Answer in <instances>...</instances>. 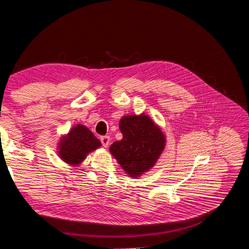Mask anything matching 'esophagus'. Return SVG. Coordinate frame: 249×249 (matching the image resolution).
Returning <instances> with one entry per match:
<instances>
[{
	"label": "esophagus",
	"instance_id": "1",
	"mask_svg": "<svg viewBox=\"0 0 249 249\" xmlns=\"http://www.w3.org/2000/svg\"><path fill=\"white\" fill-rule=\"evenodd\" d=\"M101 143L103 144L104 147H107V146L109 145V143H110V138L108 137V136H103V137H101Z\"/></svg>",
	"mask_w": 249,
	"mask_h": 249
}]
</instances>
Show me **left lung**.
I'll use <instances>...</instances> for the list:
<instances>
[{"mask_svg":"<svg viewBox=\"0 0 249 249\" xmlns=\"http://www.w3.org/2000/svg\"><path fill=\"white\" fill-rule=\"evenodd\" d=\"M123 138L109 150L128 176L137 178L155 166L165 147V136L145 113L125 116L120 120Z\"/></svg>","mask_w":249,"mask_h":249,"instance_id":"left-lung-1","label":"left lung"}]
</instances>
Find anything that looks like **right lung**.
<instances>
[{
    "label": "right lung",
    "mask_w": 249,
    "mask_h": 249,
    "mask_svg": "<svg viewBox=\"0 0 249 249\" xmlns=\"http://www.w3.org/2000/svg\"><path fill=\"white\" fill-rule=\"evenodd\" d=\"M101 146V142L86 126L78 124L73 126L68 135L62 137L59 143V156L64 162L79 165L89 152Z\"/></svg>",
    "instance_id": "1"
}]
</instances>
